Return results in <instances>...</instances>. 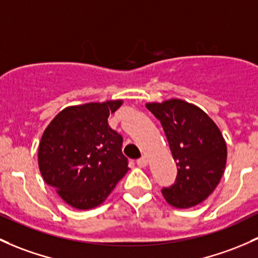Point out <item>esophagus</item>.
Masks as SVG:
<instances>
[{"label": "esophagus", "instance_id": "esophagus-1", "mask_svg": "<svg viewBox=\"0 0 258 258\" xmlns=\"http://www.w3.org/2000/svg\"><path fill=\"white\" fill-rule=\"evenodd\" d=\"M137 165L138 167H141V168H143V167H146V165L148 164V158L146 156H143V157H141V158H138L137 159Z\"/></svg>", "mask_w": 258, "mask_h": 258}]
</instances>
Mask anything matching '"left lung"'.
Masks as SVG:
<instances>
[{
    "mask_svg": "<svg viewBox=\"0 0 258 258\" xmlns=\"http://www.w3.org/2000/svg\"><path fill=\"white\" fill-rule=\"evenodd\" d=\"M161 121L178 174L162 189L168 204L191 208L214 191L224 174L227 148L215 122L198 106L179 99L146 105Z\"/></svg>",
    "mask_w": 258,
    "mask_h": 258,
    "instance_id": "obj_1",
    "label": "left lung"
}]
</instances>
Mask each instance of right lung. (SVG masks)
<instances>
[{
	"label": "right lung",
	"instance_id": "1",
	"mask_svg": "<svg viewBox=\"0 0 258 258\" xmlns=\"http://www.w3.org/2000/svg\"><path fill=\"white\" fill-rule=\"evenodd\" d=\"M121 100L70 106L43 134L38 150L42 177L67 204L88 210L101 204L128 170L123 138L107 118Z\"/></svg>",
	"mask_w": 258,
	"mask_h": 258
}]
</instances>
